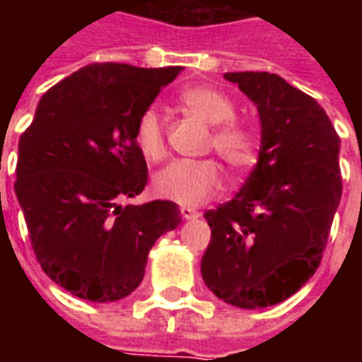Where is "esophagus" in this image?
Wrapping results in <instances>:
<instances>
[{"mask_svg": "<svg viewBox=\"0 0 362 362\" xmlns=\"http://www.w3.org/2000/svg\"><path fill=\"white\" fill-rule=\"evenodd\" d=\"M182 217L186 221H192V219H197L199 217V211L194 209V207H182Z\"/></svg>", "mask_w": 362, "mask_h": 362, "instance_id": "34e87169", "label": "esophagus"}]
</instances>
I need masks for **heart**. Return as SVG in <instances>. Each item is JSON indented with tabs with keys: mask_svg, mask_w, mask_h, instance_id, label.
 Listing matches in <instances>:
<instances>
[{
	"mask_svg": "<svg viewBox=\"0 0 362 362\" xmlns=\"http://www.w3.org/2000/svg\"><path fill=\"white\" fill-rule=\"evenodd\" d=\"M180 104L213 126L211 147L230 170L243 173L258 160L256 135L243 124H236V106L225 93L213 87H188L178 95ZM137 149L147 160H160L166 153L165 127L155 108L145 110L134 132ZM155 194L180 205H202L223 188V174L215 160H174L155 174Z\"/></svg>",
	"mask_w": 362,
	"mask_h": 362,
	"instance_id": "b5f03b06",
	"label": "heart"
}]
</instances>
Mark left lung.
Instances as JSON below:
<instances>
[{
  "mask_svg": "<svg viewBox=\"0 0 362 362\" xmlns=\"http://www.w3.org/2000/svg\"><path fill=\"white\" fill-rule=\"evenodd\" d=\"M225 79L256 104L262 145L236 196L204 213L202 277L227 304L254 310L283 303L318 269L341 199V141L326 110L279 75Z\"/></svg>",
  "mask_w": 362,
  "mask_h": 362,
  "instance_id": "obj_1",
  "label": "left lung"
}]
</instances>
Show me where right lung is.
I'll list each match as a JSON object with an SVG mask.
<instances>
[{
    "instance_id": "obj_1",
    "label": "right lung",
    "mask_w": 362,
    "mask_h": 362,
    "mask_svg": "<svg viewBox=\"0 0 362 362\" xmlns=\"http://www.w3.org/2000/svg\"><path fill=\"white\" fill-rule=\"evenodd\" d=\"M180 71L85 66L44 93L21 135L15 194L33 250L71 295L90 303L132 295L153 244L180 225L174 202L119 204L147 184L135 124Z\"/></svg>"
}]
</instances>
